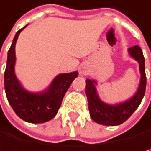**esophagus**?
I'll return each instance as SVG.
<instances>
[{
    "mask_svg": "<svg viewBox=\"0 0 151 151\" xmlns=\"http://www.w3.org/2000/svg\"><path fill=\"white\" fill-rule=\"evenodd\" d=\"M80 73L81 75H88L90 73V68L87 64H83L80 68Z\"/></svg>",
    "mask_w": 151,
    "mask_h": 151,
    "instance_id": "34e87169",
    "label": "esophagus"
}]
</instances>
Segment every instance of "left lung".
Returning <instances> with one entry per match:
<instances>
[{
    "instance_id": "obj_1",
    "label": "left lung",
    "mask_w": 151,
    "mask_h": 151,
    "mask_svg": "<svg viewBox=\"0 0 151 151\" xmlns=\"http://www.w3.org/2000/svg\"><path fill=\"white\" fill-rule=\"evenodd\" d=\"M129 54L139 62L140 81L136 93L129 100L117 104H109L102 101L98 95L95 80H86L85 93L89 103V111L91 119L95 122L105 126H117L126 121L139 106L146 90V73H145V59L141 49L136 45L130 47Z\"/></svg>"
}]
</instances>
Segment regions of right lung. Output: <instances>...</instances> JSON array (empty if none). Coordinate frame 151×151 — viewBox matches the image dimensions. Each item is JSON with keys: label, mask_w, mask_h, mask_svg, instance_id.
I'll return each mask as SVG.
<instances>
[{"label": "right lung", "mask_w": 151, "mask_h": 151, "mask_svg": "<svg viewBox=\"0 0 151 151\" xmlns=\"http://www.w3.org/2000/svg\"><path fill=\"white\" fill-rule=\"evenodd\" d=\"M25 27L17 32L8 51L4 88L7 100L17 116L30 123H43L56 116L63 97L79 73L72 71L57 75L48 88L42 91L32 92L25 90L17 79L14 70L16 42Z\"/></svg>", "instance_id": "right-lung-1"}]
</instances>
